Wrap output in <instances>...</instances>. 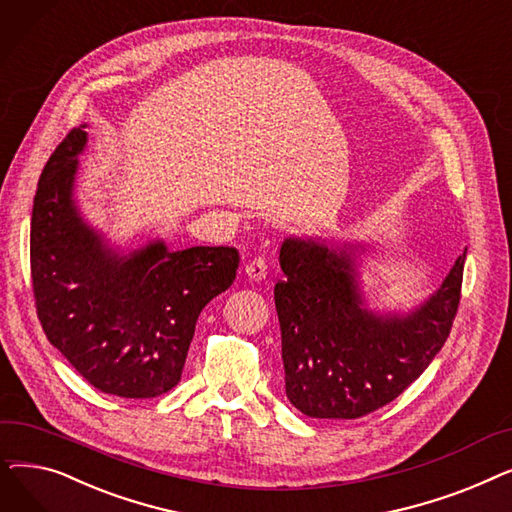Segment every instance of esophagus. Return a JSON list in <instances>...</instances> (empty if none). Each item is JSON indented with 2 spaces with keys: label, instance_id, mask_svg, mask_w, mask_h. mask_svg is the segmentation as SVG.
<instances>
[{
  "label": "esophagus",
  "instance_id": "34e87169",
  "mask_svg": "<svg viewBox=\"0 0 512 512\" xmlns=\"http://www.w3.org/2000/svg\"><path fill=\"white\" fill-rule=\"evenodd\" d=\"M245 274H247V278L253 280V282L265 280V276H267V263H265V259H263V257H255L253 261H249V263L245 265Z\"/></svg>",
  "mask_w": 512,
  "mask_h": 512
}]
</instances>
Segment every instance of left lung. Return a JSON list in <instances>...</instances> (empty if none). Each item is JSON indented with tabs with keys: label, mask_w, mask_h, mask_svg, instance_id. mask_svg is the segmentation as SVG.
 <instances>
[{
	"label": "left lung",
	"mask_w": 512,
	"mask_h": 512,
	"mask_svg": "<svg viewBox=\"0 0 512 512\" xmlns=\"http://www.w3.org/2000/svg\"><path fill=\"white\" fill-rule=\"evenodd\" d=\"M355 245L290 236L274 288L286 396L315 419H359L405 392L444 346L459 311L465 253L407 315L365 307Z\"/></svg>",
	"instance_id": "left-lung-1"
}]
</instances>
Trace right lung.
I'll return each instance as SVG.
<instances>
[{
	"instance_id": "add662e5",
	"label": "right lung",
	"mask_w": 512,
	"mask_h": 512,
	"mask_svg": "<svg viewBox=\"0 0 512 512\" xmlns=\"http://www.w3.org/2000/svg\"><path fill=\"white\" fill-rule=\"evenodd\" d=\"M85 126L72 128L45 164L31 218V276L47 340L97 390L155 398L182 375L203 307L236 278L238 251L164 240L122 255L74 201Z\"/></svg>"
}]
</instances>
